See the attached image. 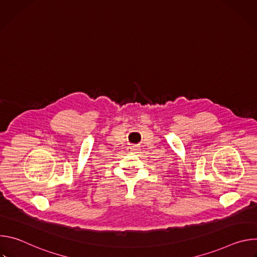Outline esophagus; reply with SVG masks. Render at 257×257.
Segmentation results:
<instances>
[{
	"instance_id": "34e87169",
	"label": "esophagus",
	"mask_w": 257,
	"mask_h": 257,
	"mask_svg": "<svg viewBox=\"0 0 257 257\" xmlns=\"http://www.w3.org/2000/svg\"><path fill=\"white\" fill-rule=\"evenodd\" d=\"M130 151H131V152H135V151H138L137 146H130Z\"/></svg>"
}]
</instances>
